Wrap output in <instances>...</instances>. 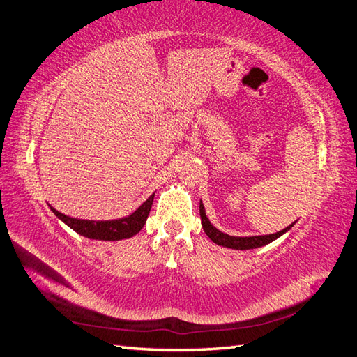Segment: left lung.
<instances>
[{"label": "left lung", "mask_w": 357, "mask_h": 357, "mask_svg": "<svg viewBox=\"0 0 357 357\" xmlns=\"http://www.w3.org/2000/svg\"><path fill=\"white\" fill-rule=\"evenodd\" d=\"M200 217H202V226L204 229L206 235L209 236V238L218 244V245H223V248H229V249H236V250H249V249H257L261 248V245H266L268 243L275 241L276 238H280L281 235L286 234L287 231L293 227L291 223L290 226H287L286 229H282V231L276 232V234H271V235H257V236H232V235H227L225 232L218 231L215 226L211 225L209 218L206 217V212H204V206L200 203Z\"/></svg>", "instance_id": "left-lung-1"}]
</instances>
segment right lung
I'll list each match as a JSON object with an SVG mask.
<instances>
[{
    "mask_svg": "<svg viewBox=\"0 0 357 357\" xmlns=\"http://www.w3.org/2000/svg\"><path fill=\"white\" fill-rule=\"evenodd\" d=\"M153 200H154V194L149 197L144 204H140L139 209L134 211L131 215L119 218V220H107V221L79 220V218L66 215V213L56 211L54 208H52V206L50 209L61 221H64L68 227L73 229V231L77 232L79 235L85 236V238L117 241V240L131 238V236L140 232V229L146 223V218L153 206Z\"/></svg>",
    "mask_w": 357,
    "mask_h": 357,
    "instance_id": "obj_1",
    "label": "right lung"
}]
</instances>
